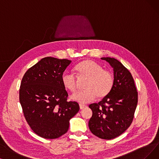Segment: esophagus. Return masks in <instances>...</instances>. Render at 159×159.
<instances>
[{
	"instance_id": "1",
	"label": "esophagus",
	"mask_w": 159,
	"mask_h": 159,
	"mask_svg": "<svg viewBox=\"0 0 159 159\" xmlns=\"http://www.w3.org/2000/svg\"><path fill=\"white\" fill-rule=\"evenodd\" d=\"M85 107H86V106H85V105H84V104H80V109H81V110H83V109H84Z\"/></svg>"
}]
</instances>
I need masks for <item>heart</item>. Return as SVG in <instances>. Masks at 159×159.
I'll use <instances>...</instances> for the list:
<instances>
[{
  "label": "heart",
  "mask_w": 159,
  "mask_h": 159,
  "mask_svg": "<svg viewBox=\"0 0 159 159\" xmlns=\"http://www.w3.org/2000/svg\"><path fill=\"white\" fill-rule=\"evenodd\" d=\"M76 75L68 71L61 75L62 85L67 90L74 92L78 85L79 79L87 78L85 82V89L75 92L71 98L81 104L90 102L95 98H103L108 94L113 87L115 78L112 72L104 69L98 63L90 59H86L78 63L74 67Z\"/></svg>",
  "instance_id": "1"
}]
</instances>
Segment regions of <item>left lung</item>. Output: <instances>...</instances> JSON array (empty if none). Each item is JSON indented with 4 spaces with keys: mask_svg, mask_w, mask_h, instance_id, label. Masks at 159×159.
Returning <instances> with one entry per match:
<instances>
[{
    "mask_svg": "<svg viewBox=\"0 0 159 159\" xmlns=\"http://www.w3.org/2000/svg\"><path fill=\"white\" fill-rule=\"evenodd\" d=\"M101 59L113 68L115 81L111 92L98 103L89 106L93 116L89 127L94 135L104 139L115 138L132 123L138 104V91L129 70L118 60L111 57Z\"/></svg>",
    "mask_w": 159,
    "mask_h": 159,
    "instance_id": "left-lung-1",
    "label": "left lung"
}]
</instances>
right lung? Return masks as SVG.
<instances>
[{
	"label": "right lung",
	"instance_id": "1",
	"mask_svg": "<svg viewBox=\"0 0 159 159\" xmlns=\"http://www.w3.org/2000/svg\"><path fill=\"white\" fill-rule=\"evenodd\" d=\"M68 59L43 58L25 72L20 89L24 117L33 131L43 138L65 134L69 120L80 110L78 102L67 101L68 94L61 75L70 64Z\"/></svg>",
	"mask_w": 159,
	"mask_h": 159
}]
</instances>
